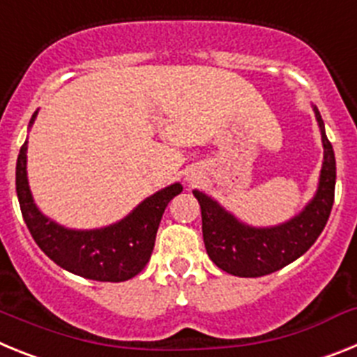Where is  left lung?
I'll use <instances>...</instances> for the list:
<instances>
[{
	"instance_id": "1",
	"label": "left lung",
	"mask_w": 357,
	"mask_h": 357,
	"mask_svg": "<svg viewBox=\"0 0 357 357\" xmlns=\"http://www.w3.org/2000/svg\"><path fill=\"white\" fill-rule=\"evenodd\" d=\"M324 143V166L320 184L309 206L289 222L270 229L243 225L213 198L193 191L202 209V232L207 255L223 272L238 277H263L298 259L311 248L329 220L334 204L336 160L324 121L314 107Z\"/></svg>"
}]
</instances>
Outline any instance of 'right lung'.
Wrapping results in <instances>:
<instances>
[{
	"instance_id": "obj_1",
	"label": "right lung",
	"mask_w": 357,
	"mask_h": 357,
	"mask_svg": "<svg viewBox=\"0 0 357 357\" xmlns=\"http://www.w3.org/2000/svg\"><path fill=\"white\" fill-rule=\"evenodd\" d=\"M37 112L31 116L30 125ZM28 141L19 150L15 164V191L24 223L40 250L53 263L75 275L102 282H123L146 266L155 245L164 209L182 191L173 184L135 207L125 220L96 230H69L40 214L31 198L26 178Z\"/></svg>"
}]
</instances>
